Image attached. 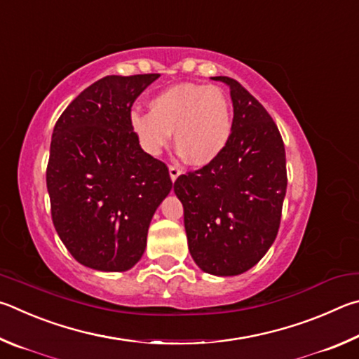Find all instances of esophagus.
Segmentation results:
<instances>
[{
	"label": "esophagus",
	"instance_id": "obj_1",
	"mask_svg": "<svg viewBox=\"0 0 359 359\" xmlns=\"http://www.w3.org/2000/svg\"><path fill=\"white\" fill-rule=\"evenodd\" d=\"M168 173H170V180L173 181H176V178H178V176L181 175V168L180 167H176V165H170L168 167Z\"/></svg>",
	"mask_w": 359,
	"mask_h": 359
}]
</instances>
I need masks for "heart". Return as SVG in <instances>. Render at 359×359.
<instances>
[{
	"mask_svg": "<svg viewBox=\"0 0 359 359\" xmlns=\"http://www.w3.org/2000/svg\"><path fill=\"white\" fill-rule=\"evenodd\" d=\"M148 113L132 111L129 123L140 147L149 156H159L170 143L191 165L215 162L231 135V107L221 88L215 85L178 83L149 100Z\"/></svg>",
	"mask_w": 359,
	"mask_h": 359,
	"instance_id": "b5f03b06",
	"label": "heart"
}]
</instances>
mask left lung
Segmentation results:
<instances>
[{"label":"left lung","instance_id":"left-lung-1","mask_svg":"<svg viewBox=\"0 0 359 359\" xmlns=\"http://www.w3.org/2000/svg\"><path fill=\"white\" fill-rule=\"evenodd\" d=\"M233 123L215 162L178 176L187 246L205 273L238 276L262 260L278 235L287 192L285 148L259 100L230 77Z\"/></svg>","mask_w":359,"mask_h":359}]
</instances>
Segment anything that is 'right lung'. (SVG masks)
<instances>
[{"mask_svg": "<svg viewBox=\"0 0 359 359\" xmlns=\"http://www.w3.org/2000/svg\"><path fill=\"white\" fill-rule=\"evenodd\" d=\"M159 77L107 75L55 124L47 165L52 221L83 266L115 273L134 266L151 219L172 191L167 165L144 153L129 123L132 104Z\"/></svg>", "mask_w": 359, "mask_h": 359, "instance_id": "obj_1", "label": "right lung"}]
</instances>
